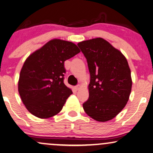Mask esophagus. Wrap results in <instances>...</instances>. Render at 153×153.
Instances as JSON below:
<instances>
[{
  "mask_svg": "<svg viewBox=\"0 0 153 153\" xmlns=\"http://www.w3.org/2000/svg\"><path fill=\"white\" fill-rule=\"evenodd\" d=\"M80 88H81V86L80 85H78L77 86H75V89H76V90H79Z\"/></svg>",
  "mask_w": 153,
  "mask_h": 153,
  "instance_id": "esophagus-1",
  "label": "esophagus"
}]
</instances>
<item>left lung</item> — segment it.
Listing matches in <instances>:
<instances>
[{"instance_id": "left-lung-1", "label": "left lung", "mask_w": 153, "mask_h": 153, "mask_svg": "<svg viewBox=\"0 0 153 153\" xmlns=\"http://www.w3.org/2000/svg\"><path fill=\"white\" fill-rule=\"evenodd\" d=\"M90 73L84 111L98 122L113 119L127 104L131 91V70L120 51L102 38L78 43Z\"/></svg>"}]
</instances>
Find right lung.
Listing matches in <instances>:
<instances>
[{
	"instance_id": "obj_1",
	"label": "right lung",
	"mask_w": 153,
	"mask_h": 153,
	"mask_svg": "<svg viewBox=\"0 0 153 153\" xmlns=\"http://www.w3.org/2000/svg\"><path fill=\"white\" fill-rule=\"evenodd\" d=\"M80 52L72 42L52 39L28 56L18 81V91L26 109L47 119L62 111L72 90L64 83V62Z\"/></svg>"
}]
</instances>
